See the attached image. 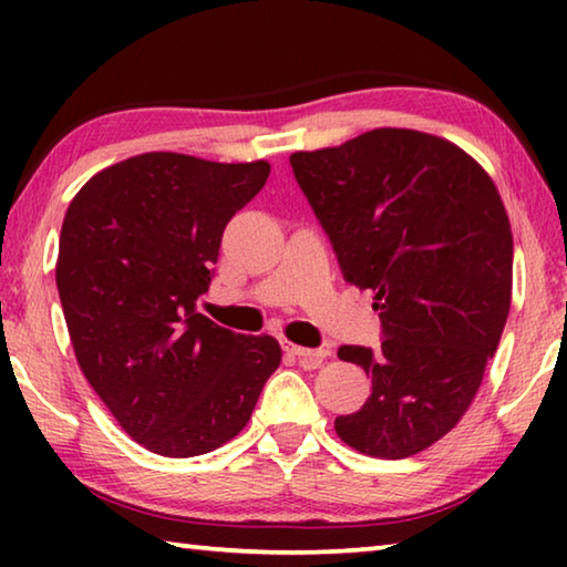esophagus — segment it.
<instances>
[{
  "mask_svg": "<svg viewBox=\"0 0 567 567\" xmlns=\"http://www.w3.org/2000/svg\"><path fill=\"white\" fill-rule=\"evenodd\" d=\"M287 352H292L305 368H320V362L328 358V350H310V348H300V344H287Z\"/></svg>",
  "mask_w": 567,
  "mask_h": 567,
  "instance_id": "34e87169",
  "label": "esophagus"
}]
</instances>
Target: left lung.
Segmentation results:
<instances>
[{
    "mask_svg": "<svg viewBox=\"0 0 567 567\" xmlns=\"http://www.w3.org/2000/svg\"><path fill=\"white\" fill-rule=\"evenodd\" d=\"M290 165L342 277L375 292L380 315L378 350H338L372 392L334 430L364 455H415L465 415L501 342L513 290L503 199L473 157L415 130H372Z\"/></svg>",
    "mask_w": 567,
    "mask_h": 567,
    "instance_id": "left-lung-1",
    "label": "left lung"
}]
</instances>
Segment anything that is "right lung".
Wrapping results in <instances>:
<instances>
[{"label": "right lung", "mask_w": 567, "mask_h": 567, "mask_svg": "<svg viewBox=\"0 0 567 567\" xmlns=\"http://www.w3.org/2000/svg\"><path fill=\"white\" fill-rule=\"evenodd\" d=\"M267 177L262 159L147 152L102 169L66 209L56 290L76 362L152 453L195 457L225 445L282 360L270 334H239L197 312L227 223Z\"/></svg>", "instance_id": "obj_1"}]
</instances>
